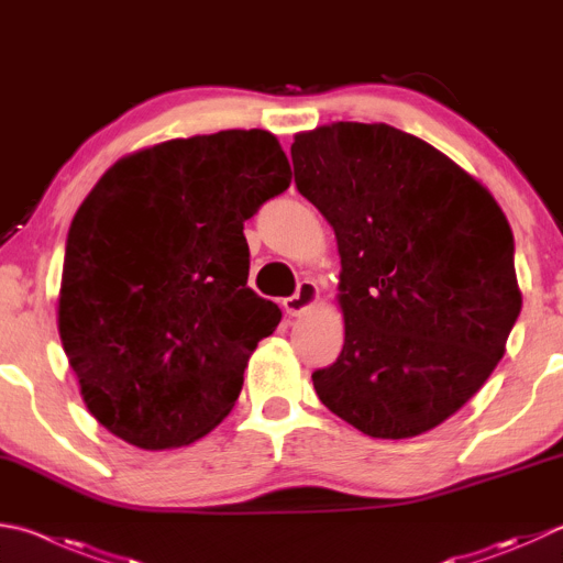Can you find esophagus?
I'll return each instance as SVG.
<instances>
[{
	"mask_svg": "<svg viewBox=\"0 0 563 563\" xmlns=\"http://www.w3.org/2000/svg\"><path fill=\"white\" fill-rule=\"evenodd\" d=\"M317 298H320V288H317V283L314 280H302L298 285V290H295V295H290V298L283 300V308L288 314L298 317L300 312L312 308Z\"/></svg>",
	"mask_w": 563,
	"mask_h": 563,
	"instance_id": "34e87169",
	"label": "esophagus"
}]
</instances>
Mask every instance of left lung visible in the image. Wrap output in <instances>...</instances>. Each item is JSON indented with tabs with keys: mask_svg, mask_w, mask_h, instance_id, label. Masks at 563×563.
I'll return each mask as SVG.
<instances>
[{
	"mask_svg": "<svg viewBox=\"0 0 563 563\" xmlns=\"http://www.w3.org/2000/svg\"><path fill=\"white\" fill-rule=\"evenodd\" d=\"M295 184L340 249L344 346L320 401L372 438H413L473 398L522 310L512 229L483 184L384 122L295 135Z\"/></svg>",
	"mask_w": 563,
	"mask_h": 563,
	"instance_id": "obj_1",
	"label": "left lung"
}]
</instances>
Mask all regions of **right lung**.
Wrapping results in <instances>:
<instances>
[{
    "label": "right lung",
    "instance_id": "right-lung-1",
    "mask_svg": "<svg viewBox=\"0 0 563 563\" xmlns=\"http://www.w3.org/2000/svg\"><path fill=\"white\" fill-rule=\"evenodd\" d=\"M288 187L275 135L221 130L122 157L80 203L58 334L112 435L165 451L229 416L249 356L283 317L246 285L243 221Z\"/></svg>",
    "mask_w": 563,
    "mask_h": 563
}]
</instances>
